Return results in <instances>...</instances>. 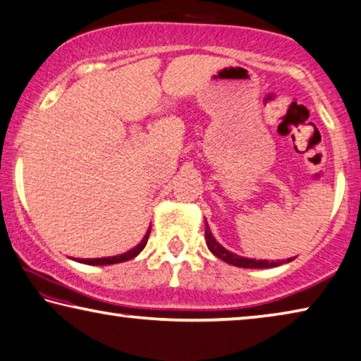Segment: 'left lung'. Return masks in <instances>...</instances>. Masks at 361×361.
<instances>
[{
  "instance_id": "left-lung-1",
  "label": "left lung",
  "mask_w": 361,
  "mask_h": 361,
  "mask_svg": "<svg viewBox=\"0 0 361 361\" xmlns=\"http://www.w3.org/2000/svg\"><path fill=\"white\" fill-rule=\"evenodd\" d=\"M205 241H207V247L210 249V252L215 257H219L220 260L230 263V265L239 267V268H271V267H278L283 265L284 260H276V262H268V260H255V259H245V257H239L236 254L230 252L223 247L221 244L215 241V238L212 236V231L205 221ZM293 259H288L286 262H290Z\"/></svg>"
}]
</instances>
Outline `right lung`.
<instances>
[{
  "label": "right lung",
  "mask_w": 361,
  "mask_h": 361,
  "mask_svg": "<svg viewBox=\"0 0 361 361\" xmlns=\"http://www.w3.org/2000/svg\"><path fill=\"white\" fill-rule=\"evenodd\" d=\"M149 233L147 231L145 234V238H142V241L136 245V247H133L131 250H128V252H125L122 255H116V257H106V259H82L78 260L80 263H87V265H112V263H120V262H127V260H131L133 257L138 255L142 249H145V245L147 243V239H149Z\"/></svg>",
  "instance_id": "1"
}]
</instances>
